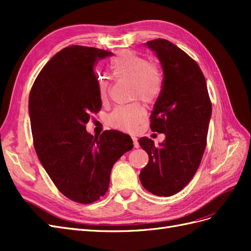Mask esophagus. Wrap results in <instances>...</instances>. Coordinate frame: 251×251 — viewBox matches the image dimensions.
<instances>
[{
    "instance_id": "esophagus-1",
    "label": "esophagus",
    "mask_w": 251,
    "mask_h": 251,
    "mask_svg": "<svg viewBox=\"0 0 251 251\" xmlns=\"http://www.w3.org/2000/svg\"><path fill=\"white\" fill-rule=\"evenodd\" d=\"M132 139H133V142H134V148H139V142H138V139L136 138V137H132Z\"/></svg>"
}]
</instances>
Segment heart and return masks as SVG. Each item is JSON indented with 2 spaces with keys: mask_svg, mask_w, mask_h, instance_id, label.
Segmentation results:
<instances>
[{
  "mask_svg": "<svg viewBox=\"0 0 251 251\" xmlns=\"http://www.w3.org/2000/svg\"><path fill=\"white\" fill-rule=\"evenodd\" d=\"M109 66L116 77L133 80V97H140L148 103H153L160 97L163 75L157 64L149 62L146 57L132 50H121L111 58ZM96 83L98 97L101 101H105L110 92V78L104 74H100L96 77ZM146 117L147 110L144 105L135 101L114 109L108 116V124L121 131L134 132Z\"/></svg>",
  "mask_w": 251,
  "mask_h": 251,
  "instance_id": "heart-1",
  "label": "heart"
}]
</instances>
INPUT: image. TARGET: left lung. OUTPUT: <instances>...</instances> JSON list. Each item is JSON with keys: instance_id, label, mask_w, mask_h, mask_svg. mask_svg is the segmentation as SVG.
Instances as JSON below:
<instances>
[{"instance_id": "1", "label": "left lung", "mask_w": 251, "mask_h": 251, "mask_svg": "<svg viewBox=\"0 0 251 251\" xmlns=\"http://www.w3.org/2000/svg\"><path fill=\"white\" fill-rule=\"evenodd\" d=\"M163 70V89L151 115V130L164 133L159 147L142 137L140 147L149 163L140 172L142 186L150 193L170 197L182 191L198 170L206 148L211 101L199 65L168 40L147 42Z\"/></svg>"}]
</instances>
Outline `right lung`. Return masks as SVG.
I'll use <instances>...</instances> for the list:
<instances>
[{"instance_id":"right-lung-1","label":"right lung","mask_w":251,"mask_h":251,"mask_svg":"<svg viewBox=\"0 0 251 251\" xmlns=\"http://www.w3.org/2000/svg\"><path fill=\"white\" fill-rule=\"evenodd\" d=\"M112 52L74 45L44 66L29 95L33 146L45 171L70 200L90 204L107 193L111 170L133 149L130 136L86 131L90 115L101 109L94 66Z\"/></svg>"}]
</instances>
